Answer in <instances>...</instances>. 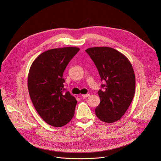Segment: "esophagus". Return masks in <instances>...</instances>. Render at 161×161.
<instances>
[{"label": "esophagus", "instance_id": "34e87169", "mask_svg": "<svg viewBox=\"0 0 161 161\" xmlns=\"http://www.w3.org/2000/svg\"><path fill=\"white\" fill-rule=\"evenodd\" d=\"M89 96V94H86V95H82V97L83 98H86L87 97Z\"/></svg>", "mask_w": 161, "mask_h": 161}]
</instances>
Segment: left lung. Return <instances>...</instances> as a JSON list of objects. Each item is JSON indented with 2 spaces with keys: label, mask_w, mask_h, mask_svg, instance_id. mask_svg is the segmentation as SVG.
<instances>
[{
  "label": "left lung",
  "mask_w": 161,
  "mask_h": 161,
  "mask_svg": "<svg viewBox=\"0 0 161 161\" xmlns=\"http://www.w3.org/2000/svg\"><path fill=\"white\" fill-rule=\"evenodd\" d=\"M95 63L103 89L98 92L101 103L95 108L99 120L113 123L123 116L134 97L136 78L128 58L114 48L96 47L86 50Z\"/></svg>",
  "instance_id": "8db88e82"
}]
</instances>
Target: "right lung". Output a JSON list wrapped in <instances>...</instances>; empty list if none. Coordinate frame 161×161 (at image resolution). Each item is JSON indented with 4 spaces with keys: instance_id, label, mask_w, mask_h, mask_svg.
Returning <instances> with one entry per match:
<instances>
[{
    "instance_id": "1",
    "label": "right lung",
    "mask_w": 161,
    "mask_h": 161,
    "mask_svg": "<svg viewBox=\"0 0 161 161\" xmlns=\"http://www.w3.org/2000/svg\"><path fill=\"white\" fill-rule=\"evenodd\" d=\"M79 51L74 47L47 51L30 67L27 87L32 103L42 119L52 126H63L74 115L77 101L64 88L63 73Z\"/></svg>"
}]
</instances>
